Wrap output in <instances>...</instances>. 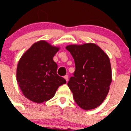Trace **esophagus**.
<instances>
[{
    "mask_svg": "<svg viewBox=\"0 0 131 131\" xmlns=\"http://www.w3.org/2000/svg\"><path fill=\"white\" fill-rule=\"evenodd\" d=\"M64 79H65L66 81L68 82V75H65V76L64 77Z\"/></svg>",
    "mask_w": 131,
    "mask_h": 131,
    "instance_id": "1",
    "label": "esophagus"
}]
</instances>
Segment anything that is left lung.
Wrapping results in <instances>:
<instances>
[{
    "label": "left lung",
    "instance_id": "obj_1",
    "mask_svg": "<svg viewBox=\"0 0 131 131\" xmlns=\"http://www.w3.org/2000/svg\"><path fill=\"white\" fill-rule=\"evenodd\" d=\"M66 49L75 61V72L68 85L75 103L85 110L97 108L106 98L112 82L109 57L93 43L69 45Z\"/></svg>",
    "mask_w": 131,
    "mask_h": 131
}]
</instances>
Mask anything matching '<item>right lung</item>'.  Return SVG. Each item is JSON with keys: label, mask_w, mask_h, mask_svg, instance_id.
Here are the masks:
<instances>
[{"label": "right lung", "mask_w": 131, "mask_h": 131, "mask_svg": "<svg viewBox=\"0 0 131 131\" xmlns=\"http://www.w3.org/2000/svg\"><path fill=\"white\" fill-rule=\"evenodd\" d=\"M59 47L45 40L34 43L18 62L16 79L23 95L31 101L41 103L54 97L58 88L66 84L57 74L53 57Z\"/></svg>", "instance_id": "add662e5"}]
</instances>
